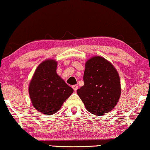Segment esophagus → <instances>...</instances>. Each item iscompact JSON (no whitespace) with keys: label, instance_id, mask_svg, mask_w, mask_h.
<instances>
[{"label":"esophagus","instance_id":"34e87169","mask_svg":"<svg viewBox=\"0 0 150 150\" xmlns=\"http://www.w3.org/2000/svg\"><path fill=\"white\" fill-rule=\"evenodd\" d=\"M72 88H73L74 90L76 92L77 90H78V86H76V85H74V86H72Z\"/></svg>","mask_w":150,"mask_h":150}]
</instances>
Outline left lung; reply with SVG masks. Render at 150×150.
<instances>
[{
	"mask_svg": "<svg viewBox=\"0 0 150 150\" xmlns=\"http://www.w3.org/2000/svg\"><path fill=\"white\" fill-rule=\"evenodd\" d=\"M84 86L77 94L87 110L100 116L111 111L119 100L121 88L117 70L106 59L95 56L86 62Z\"/></svg>",
	"mask_w": 150,
	"mask_h": 150,
	"instance_id": "1",
	"label": "left lung"
}]
</instances>
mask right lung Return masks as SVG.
Instances as JSON below:
<instances>
[{"instance_id": "right-lung-1", "label": "right lung", "mask_w": 150, "mask_h": 150, "mask_svg": "<svg viewBox=\"0 0 150 150\" xmlns=\"http://www.w3.org/2000/svg\"><path fill=\"white\" fill-rule=\"evenodd\" d=\"M57 62H42L35 71L29 86V95L33 106L47 115L58 112L74 90L56 73Z\"/></svg>"}]
</instances>
